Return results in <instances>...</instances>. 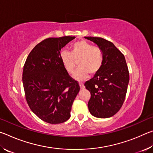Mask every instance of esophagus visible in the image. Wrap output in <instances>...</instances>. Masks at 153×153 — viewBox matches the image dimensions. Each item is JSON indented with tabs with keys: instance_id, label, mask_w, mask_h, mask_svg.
<instances>
[{
	"instance_id": "obj_1",
	"label": "esophagus",
	"mask_w": 153,
	"mask_h": 153,
	"mask_svg": "<svg viewBox=\"0 0 153 153\" xmlns=\"http://www.w3.org/2000/svg\"><path fill=\"white\" fill-rule=\"evenodd\" d=\"M79 87H80V88L81 89H84V84H83V83H79Z\"/></svg>"
}]
</instances>
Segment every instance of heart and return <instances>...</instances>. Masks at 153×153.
I'll return each mask as SVG.
<instances>
[{
    "label": "heart",
    "instance_id": "b5f03b06",
    "mask_svg": "<svg viewBox=\"0 0 153 153\" xmlns=\"http://www.w3.org/2000/svg\"><path fill=\"white\" fill-rule=\"evenodd\" d=\"M62 63L68 74H72L79 66L74 75V78L77 81H82L90 76L97 74L103 63V54L101 48L97 46H92L86 40H81L74 43L71 48V53L66 51H61L60 55Z\"/></svg>",
    "mask_w": 153,
    "mask_h": 153
}]
</instances>
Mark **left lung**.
<instances>
[{
    "label": "left lung",
    "instance_id": "1",
    "mask_svg": "<svg viewBox=\"0 0 153 153\" xmlns=\"http://www.w3.org/2000/svg\"><path fill=\"white\" fill-rule=\"evenodd\" d=\"M101 48V69L84 86L90 92V113L98 118L115 115L122 107L128 90L129 71L125 56L110 41L100 37H85Z\"/></svg>",
    "mask_w": 153,
    "mask_h": 153
}]
</instances>
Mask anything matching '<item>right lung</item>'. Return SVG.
<instances>
[{
	"instance_id": "right-lung-1",
	"label": "right lung",
	"mask_w": 153,
	"mask_h": 153,
	"mask_svg": "<svg viewBox=\"0 0 153 153\" xmlns=\"http://www.w3.org/2000/svg\"><path fill=\"white\" fill-rule=\"evenodd\" d=\"M75 36L48 38L38 43L27 56L22 81L30 109L40 120L59 124L71 117L72 104L79 91L78 82L62 63L61 48Z\"/></svg>"
}]
</instances>
